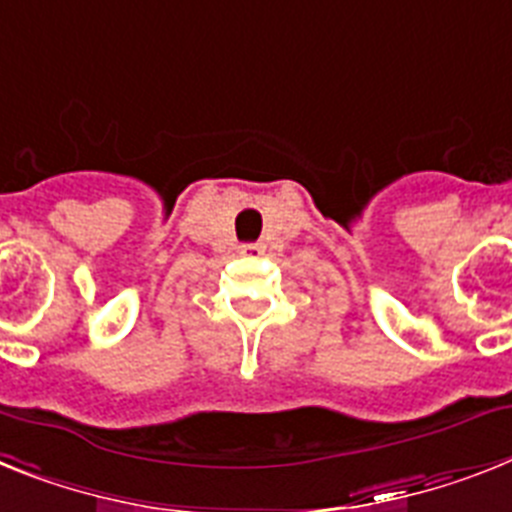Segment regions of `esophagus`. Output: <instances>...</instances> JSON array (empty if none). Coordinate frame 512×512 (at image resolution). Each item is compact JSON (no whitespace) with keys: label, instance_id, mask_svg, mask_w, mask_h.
<instances>
[{"label":"esophagus","instance_id":"1","mask_svg":"<svg viewBox=\"0 0 512 512\" xmlns=\"http://www.w3.org/2000/svg\"><path fill=\"white\" fill-rule=\"evenodd\" d=\"M265 252V244L252 242V244H242V255H262Z\"/></svg>","mask_w":512,"mask_h":512}]
</instances>
